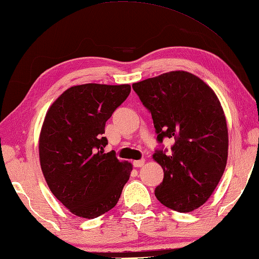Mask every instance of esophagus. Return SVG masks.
I'll return each mask as SVG.
<instances>
[{
  "label": "esophagus",
  "mask_w": 259,
  "mask_h": 259,
  "mask_svg": "<svg viewBox=\"0 0 259 259\" xmlns=\"http://www.w3.org/2000/svg\"><path fill=\"white\" fill-rule=\"evenodd\" d=\"M134 166L135 167H142L145 164V159H139V161H134Z\"/></svg>",
  "instance_id": "esophagus-1"
}]
</instances>
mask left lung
Returning <instances> with one entry per match:
<instances>
[{"label":"left lung","mask_w":259,"mask_h":259,"mask_svg":"<svg viewBox=\"0 0 259 259\" xmlns=\"http://www.w3.org/2000/svg\"><path fill=\"white\" fill-rule=\"evenodd\" d=\"M154 122L157 142L175 139L171 153L155 150L164 171L155 196L180 213L200 207L213 194L227 166L228 126L218 96L187 71H171L133 83Z\"/></svg>","instance_id":"1"}]
</instances>
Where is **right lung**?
I'll use <instances>...</instances> for the list:
<instances>
[{
    "instance_id": "obj_1",
    "label": "right lung",
    "mask_w": 259,
    "mask_h": 259,
    "mask_svg": "<svg viewBox=\"0 0 259 259\" xmlns=\"http://www.w3.org/2000/svg\"><path fill=\"white\" fill-rule=\"evenodd\" d=\"M130 84L84 83L65 91L46 113L40 167L56 198L72 214L95 219L116 205L133 170L104 154L105 123L129 96Z\"/></svg>"
}]
</instances>
